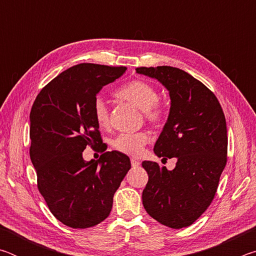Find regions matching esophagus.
<instances>
[{
    "label": "esophagus",
    "instance_id": "1",
    "mask_svg": "<svg viewBox=\"0 0 256 256\" xmlns=\"http://www.w3.org/2000/svg\"><path fill=\"white\" fill-rule=\"evenodd\" d=\"M131 164H132V167H138V164H140V162H138V160H136V159L132 158L131 159Z\"/></svg>",
    "mask_w": 256,
    "mask_h": 256
}]
</instances>
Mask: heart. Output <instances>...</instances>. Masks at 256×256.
<instances>
[{
    "mask_svg": "<svg viewBox=\"0 0 256 256\" xmlns=\"http://www.w3.org/2000/svg\"><path fill=\"white\" fill-rule=\"evenodd\" d=\"M120 99L133 104L144 112L146 120L152 124H159L164 118V108L159 105V94L152 86L141 80H133L124 84L115 92ZM94 118L102 128L110 125V114L105 100L97 97L94 102ZM149 142V136L146 132L120 133L112 141V146L118 152L128 156H138L144 151V146Z\"/></svg>",
    "mask_w": 256,
    "mask_h": 256,
    "instance_id": "b5f03b06",
    "label": "heart"
}]
</instances>
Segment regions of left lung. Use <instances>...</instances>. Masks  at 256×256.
Segmentation results:
<instances>
[{
	"mask_svg": "<svg viewBox=\"0 0 256 256\" xmlns=\"http://www.w3.org/2000/svg\"><path fill=\"white\" fill-rule=\"evenodd\" d=\"M168 90L170 110L156 142L158 157L176 158L172 170L144 160L149 180L142 192L146 211L164 226H190L214 200L227 162V126L214 94L172 66L138 68Z\"/></svg>",
	"mask_w": 256,
	"mask_h": 256,
	"instance_id": "left-lung-1",
	"label": "left lung"
}]
</instances>
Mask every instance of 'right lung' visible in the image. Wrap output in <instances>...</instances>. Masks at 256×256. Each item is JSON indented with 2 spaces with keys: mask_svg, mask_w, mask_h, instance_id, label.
I'll use <instances>...</instances> for the list:
<instances>
[{
  "mask_svg": "<svg viewBox=\"0 0 256 256\" xmlns=\"http://www.w3.org/2000/svg\"><path fill=\"white\" fill-rule=\"evenodd\" d=\"M126 68L82 63L68 68L42 89L30 112V159L37 186L52 214L71 228L94 227L110 214L112 196L131 168L126 154L106 151L94 102L104 86ZM86 145L103 154L86 162Z\"/></svg>",
  "mask_w": 256,
  "mask_h": 256,
  "instance_id": "obj_1",
  "label": "right lung"
}]
</instances>
